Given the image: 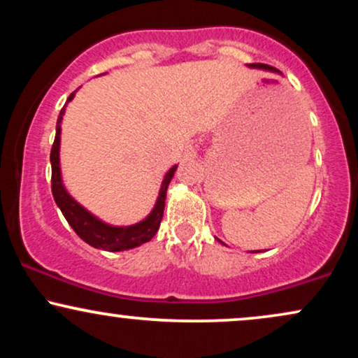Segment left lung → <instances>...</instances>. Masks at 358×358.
Segmentation results:
<instances>
[{
    "mask_svg": "<svg viewBox=\"0 0 358 358\" xmlns=\"http://www.w3.org/2000/svg\"><path fill=\"white\" fill-rule=\"evenodd\" d=\"M250 67H257V69H266V71H276L274 67H271V65H264V64H252Z\"/></svg>",
    "mask_w": 358,
    "mask_h": 358,
    "instance_id": "left-lung-1",
    "label": "left lung"
}]
</instances>
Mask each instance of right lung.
Wrapping results in <instances>:
<instances>
[{"instance_id": "add662e5", "label": "right lung", "mask_w": 358, "mask_h": 358, "mask_svg": "<svg viewBox=\"0 0 358 358\" xmlns=\"http://www.w3.org/2000/svg\"><path fill=\"white\" fill-rule=\"evenodd\" d=\"M72 97H73V92L69 96L67 102L72 101ZM64 108H62L60 116L57 119L55 141H53L52 151H50L52 193H53V199H55V203L60 207L62 213H64V217L67 219L69 224H71V227L76 231L77 236H79L84 242H87L89 245H92V248H97V249L110 250V252L138 248V245L145 244V242L153 239L155 234L158 232L159 224H162L163 210H165L166 188L168 185H170L171 178H173L176 165L173 168H170V171L166 173L153 212H151L145 220L139 222L136 225H129V227H110V225L102 224V222L97 220L96 217L90 215L85 208H82L80 205L77 203L67 192H65L64 185H62L60 165H59V148H60V121H62V116H64Z\"/></svg>"}]
</instances>
